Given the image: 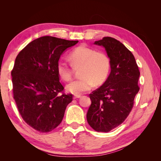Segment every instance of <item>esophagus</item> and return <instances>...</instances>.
I'll return each mask as SVG.
<instances>
[{
  "label": "esophagus",
  "mask_w": 161,
  "mask_h": 161,
  "mask_svg": "<svg viewBox=\"0 0 161 161\" xmlns=\"http://www.w3.org/2000/svg\"><path fill=\"white\" fill-rule=\"evenodd\" d=\"M80 95H75V96H74V97H73V98H74V99H75L80 98Z\"/></svg>",
  "instance_id": "34e87169"
}]
</instances>
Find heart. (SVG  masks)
I'll list each match as a JSON object with an SVG mask.
<instances>
[{
  "instance_id": "1",
  "label": "heart",
  "mask_w": 161,
  "mask_h": 161,
  "mask_svg": "<svg viewBox=\"0 0 161 161\" xmlns=\"http://www.w3.org/2000/svg\"><path fill=\"white\" fill-rule=\"evenodd\" d=\"M69 59L71 64L60 60L56 69L58 75L63 80L69 81L72 79V66H81L80 79L71 82L66 86L67 91L75 95L89 91L93 84H102L109 75L111 62L105 52H97L85 45H80L69 53Z\"/></svg>"
}]
</instances>
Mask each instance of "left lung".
<instances>
[{"label":"left lung","mask_w":161,"mask_h":161,"mask_svg":"<svg viewBox=\"0 0 161 161\" xmlns=\"http://www.w3.org/2000/svg\"><path fill=\"white\" fill-rule=\"evenodd\" d=\"M94 44L105 47L111 72L103 85L89 95L86 119L95 131L108 132L122 124L132 109L140 73L132 53L119 41L105 37Z\"/></svg>","instance_id":"1"}]
</instances>
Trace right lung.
<instances>
[{"label":"right lung","mask_w":161,"mask_h":161,"mask_svg":"<svg viewBox=\"0 0 161 161\" xmlns=\"http://www.w3.org/2000/svg\"><path fill=\"white\" fill-rule=\"evenodd\" d=\"M78 42L43 36L28 43L16 58L11 71L14 99L23 120L38 131L55 129L72 101V94L62 92L56 67L62 53Z\"/></svg>","instance_id":"add662e5"}]
</instances>
